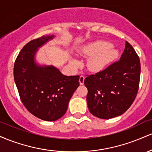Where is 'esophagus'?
<instances>
[{
    "label": "esophagus",
    "mask_w": 152,
    "mask_h": 152,
    "mask_svg": "<svg viewBox=\"0 0 152 152\" xmlns=\"http://www.w3.org/2000/svg\"><path fill=\"white\" fill-rule=\"evenodd\" d=\"M84 79L85 77L83 76H81L79 78V83L80 85H83V83H84Z\"/></svg>",
    "instance_id": "34e87169"
}]
</instances>
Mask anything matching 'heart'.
<instances>
[{
    "mask_svg": "<svg viewBox=\"0 0 152 152\" xmlns=\"http://www.w3.org/2000/svg\"><path fill=\"white\" fill-rule=\"evenodd\" d=\"M80 55L90 57L86 63L88 70L93 73H99L104 70L111 62L118 58V50L111 43L105 41H97L86 45L78 50ZM71 64L75 67L79 65L76 59H71Z\"/></svg>",
    "mask_w": 152,
    "mask_h": 152,
    "instance_id": "1",
    "label": "heart"
}]
</instances>
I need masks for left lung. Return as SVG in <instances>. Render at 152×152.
Listing matches in <instances>:
<instances>
[{
	"label": "left lung",
	"mask_w": 152,
	"mask_h": 152,
	"mask_svg": "<svg viewBox=\"0 0 152 152\" xmlns=\"http://www.w3.org/2000/svg\"><path fill=\"white\" fill-rule=\"evenodd\" d=\"M140 73L139 58L132 45L126 41L118 61L85 78L90 112L102 119L123 114L136 98Z\"/></svg>",
	"instance_id": "left-lung-1"
}]
</instances>
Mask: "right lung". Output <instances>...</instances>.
<instances>
[{"mask_svg": "<svg viewBox=\"0 0 152 152\" xmlns=\"http://www.w3.org/2000/svg\"><path fill=\"white\" fill-rule=\"evenodd\" d=\"M55 37L43 36L26 44L17 56L13 75L21 102L29 112L40 119L53 121L61 118L79 86V76H65L55 66L40 65L36 54Z\"/></svg>", "mask_w": 152, "mask_h": 152, "instance_id": "right-lung-1", "label": "right lung"}]
</instances>
